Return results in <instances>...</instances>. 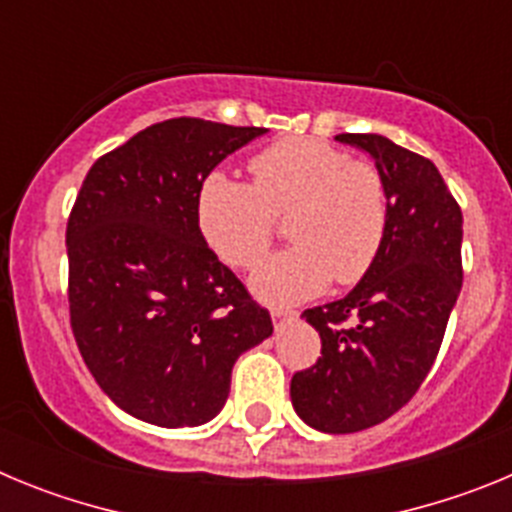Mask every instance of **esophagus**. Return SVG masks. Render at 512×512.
<instances>
[{
  "instance_id": "34e87169",
  "label": "esophagus",
  "mask_w": 512,
  "mask_h": 512,
  "mask_svg": "<svg viewBox=\"0 0 512 512\" xmlns=\"http://www.w3.org/2000/svg\"><path fill=\"white\" fill-rule=\"evenodd\" d=\"M297 318V310H292V307H284V305H277L271 307V320H274V328H282V325H287L289 320Z\"/></svg>"
}]
</instances>
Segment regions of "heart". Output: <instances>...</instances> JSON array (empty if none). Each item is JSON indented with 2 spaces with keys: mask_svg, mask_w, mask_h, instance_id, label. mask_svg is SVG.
<instances>
[{
  "mask_svg": "<svg viewBox=\"0 0 512 512\" xmlns=\"http://www.w3.org/2000/svg\"><path fill=\"white\" fill-rule=\"evenodd\" d=\"M251 184L212 171L194 197L197 228L233 269L259 266L289 215L295 243L266 261L253 287L269 302L315 295L330 279L354 284L377 264L390 233V189L366 158L312 138H287L248 158Z\"/></svg>",
  "mask_w": 512,
  "mask_h": 512,
  "instance_id": "b5f03b06",
  "label": "heart"
}]
</instances>
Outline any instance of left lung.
I'll use <instances>...</instances> for the list:
<instances>
[{
  "mask_svg": "<svg viewBox=\"0 0 512 512\" xmlns=\"http://www.w3.org/2000/svg\"><path fill=\"white\" fill-rule=\"evenodd\" d=\"M364 148L390 189V233L377 264L346 297L305 310L320 356L295 372L297 415L325 433H356L405 408L441 348L461 289V207L433 161L374 133Z\"/></svg>",
  "mask_w": 512,
  "mask_h": 512,
  "instance_id": "1",
  "label": "left lung"
}]
</instances>
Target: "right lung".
<instances>
[{
	"instance_id": "right-lung-1",
	"label": "right lung",
	"mask_w": 512,
	"mask_h": 512,
	"mask_svg": "<svg viewBox=\"0 0 512 512\" xmlns=\"http://www.w3.org/2000/svg\"><path fill=\"white\" fill-rule=\"evenodd\" d=\"M261 133L171 117L99 156L76 194L66 225L71 330L99 387L146 423L215 418L235 359L274 330L194 217L202 179Z\"/></svg>"
}]
</instances>
